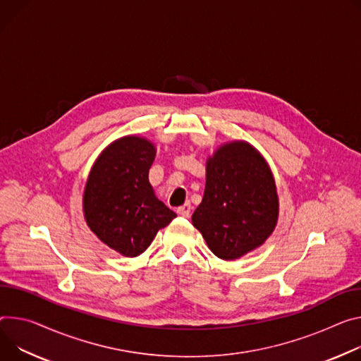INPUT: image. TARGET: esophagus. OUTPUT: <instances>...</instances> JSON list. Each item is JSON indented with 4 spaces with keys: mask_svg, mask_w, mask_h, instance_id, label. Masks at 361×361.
<instances>
[{
    "mask_svg": "<svg viewBox=\"0 0 361 361\" xmlns=\"http://www.w3.org/2000/svg\"><path fill=\"white\" fill-rule=\"evenodd\" d=\"M177 213H178L180 216H183V217H188V216L191 214V204H190V203H185V204L180 206V207L177 209Z\"/></svg>",
    "mask_w": 361,
    "mask_h": 361,
    "instance_id": "obj_1",
    "label": "esophagus"
}]
</instances>
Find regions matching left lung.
<instances>
[{
    "instance_id": "left-lung-1",
    "label": "left lung",
    "mask_w": 361,
    "mask_h": 361,
    "mask_svg": "<svg viewBox=\"0 0 361 361\" xmlns=\"http://www.w3.org/2000/svg\"><path fill=\"white\" fill-rule=\"evenodd\" d=\"M191 220L224 260L264 243L278 220L276 187L264 157L243 141L221 145L207 161L204 195Z\"/></svg>"
}]
</instances>
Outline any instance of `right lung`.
<instances>
[{
    "label": "right lung",
    "mask_w": 361,
    "mask_h": 361,
    "mask_svg": "<svg viewBox=\"0 0 361 361\" xmlns=\"http://www.w3.org/2000/svg\"><path fill=\"white\" fill-rule=\"evenodd\" d=\"M154 158L149 141L123 137L96 159L86 183L87 226L105 245L128 257L147 250L159 228L177 217L155 197L148 181Z\"/></svg>",
    "instance_id": "right-lung-1"
}]
</instances>
